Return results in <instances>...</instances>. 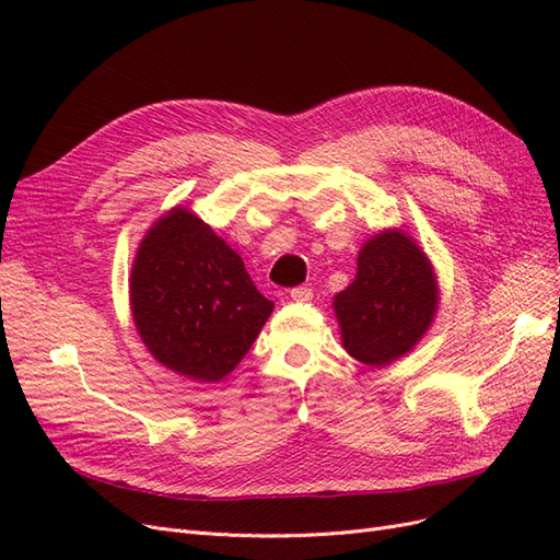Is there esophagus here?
<instances>
[{
    "mask_svg": "<svg viewBox=\"0 0 560 560\" xmlns=\"http://www.w3.org/2000/svg\"><path fill=\"white\" fill-rule=\"evenodd\" d=\"M290 296H292V301L308 303L313 299V290H311V287H306V284H299V287H294V290L290 292Z\"/></svg>",
    "mask_w": 560,
    "mask_h": 560,
    "instance_id": "esophagus-1",
    "label": "esophagus"
}]
</instances>
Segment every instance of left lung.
I'll return each mask as SVG.
<instances>
[{
    "label": "left lung",
    "instance_id": "obj_1",
    "mask_svg": "<svg viewBox=\"0 0 560 560\" xmlns=\"http://www.w3.org/2000/svg\"><path fill=\"white\" fill-rule=\"evenodd\" d=\"M439 303L434 268L399 229L376 233L358 257V276L334 299L348 354L385 366L409 352L430 329Z\"/></svg>",
    "mask_w": 560,
    "mask_h": 560
}]
</instances>
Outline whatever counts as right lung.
Listing matches in <instances>:
<instances>
[{"mask_svg":"<svg viewBox=\"0 0 560 560\" xmlns=\"http://www.w3.org/2000/svg\"><path fill=\"white\" fill-rule=\"evenodd\" d=\"M130 308L142 343L163 366L217 383L245 358L273 301L202 219L173 208L135 254Z\"/></svg>","mask_w":560,"mask_h":560,"instance_id":"1","label":"right lung"}]
</instances>
